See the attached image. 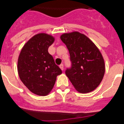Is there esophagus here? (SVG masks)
<instances>
[{
  "label": "esophagus",
  "instance_id": "1",
  "mask_svg": "<svg viewBox=\"0 0 124 124\" xmlns=\"http://www.w3.org/2000/svg\"><path fill=\"white\" fill-rule=\"evenodd\" d=\"M60 69L62 70H64V65L62 64L60 65Z\"/></svg>",
  "mask_w": 124,
  "mask_h": 124
}]
</instances>
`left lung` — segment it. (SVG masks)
I'll use <instances>...</instances> for the list:
<instances>
[{"instance_id": "obj_1", "label": "left lung", "mask_w": 124, "mask_h": 124, "mask_svg": "<svg viewBox=\"0 0 124 124\" xmlns=\"http://www.w3.org/2000/svg\"><path fill=\"white\" fill-rule=\"evenodd\" d=\"M60 39L68 49L72 66L66 75L75 89L88 93L100 85L105 73L104 60L93 42L79 32L64 33Z\"/></svg>"}]
</instances>
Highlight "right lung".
Returning <instances> with one entry per match:
<instances>
[{
    "mask_svg": "<svg viewBox=\"0 0 124 124\" xmlns=\"http://www.w3.org/2000/svg\"><path fill=\"white\" fill-rule=\"evenodd\" d=\"M54 38L45 33L34 35L24 44L18 59V73L26 87L33 93L46 96L53 88L62 70L48 53Z\"/></svg>",
    "mask_w": 124,
    "mask_h": 124,
    "instance_id": "1",
    "label": "right lung"
}]
</instances>
